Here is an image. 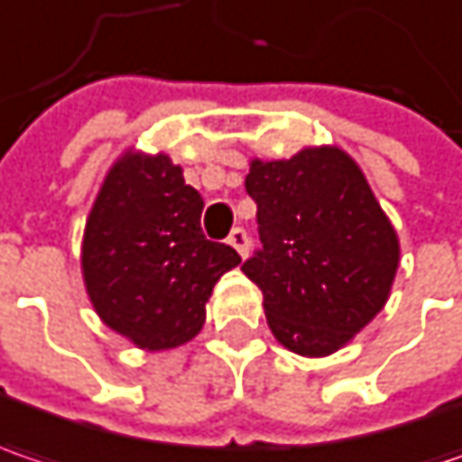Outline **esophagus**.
Returning a JSON list of instances; mask_svg holds the SVG:
<instances>
[{"label": "esophagus", "instance_id": "esophagus-1", "mask_svg": "<svg viewBox=\"0 0 462 462\" xmlns=\"http://www.w3.org/2000/svg\"><path fill=\"white\" fill-rule=\"evenodd\" d=\"M227 243H230L232 248L240 254V256L245 258L248 256V245H251V240H248V232L243 230V227H235L230 232V237H227Z\"/></svg>", "mask_w": 462, "mask_h": 462}]
</instances>
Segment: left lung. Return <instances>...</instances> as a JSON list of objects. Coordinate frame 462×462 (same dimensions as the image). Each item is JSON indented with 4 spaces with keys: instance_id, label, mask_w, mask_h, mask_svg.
<instances>
[{
    "instance_id": "left-lung-1",
    "label": "left lung",
    "mask_w": 462,
    "mask_h": 462,
    "mask_svg": "<svg viewBox=\"0 0 462 462\" xmlns=\"http://www.w3.org/2000/svg\"><path fill=\"white\" fill-rule=\"evenodd\" d=\"M245 190L261 251L243 272L263 292L272 335L306 358L337 353L390 298L400 263L393 222L337 146L254 159Z\"/></svg>"
}]
</instances>
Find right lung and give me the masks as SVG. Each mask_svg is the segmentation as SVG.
<instances>
[{
    "label": "right lung",
    "mask_w": 462,
    "mask_h": 462,
    "mask_svg": "<svg viewBox=\"0 0 462 462\" xmlns=\"http://www.w3.org/2000/svg\"><path fill=\"white\" fill-rule=\"evenodd\" d=\"M204 199L167 153L125 151L106 172L83 232V282L98 319L141 350L193 339L235 248L206 240Z\"/></svg>",
    "instance_id": "add662e5"
}]
</instances>
